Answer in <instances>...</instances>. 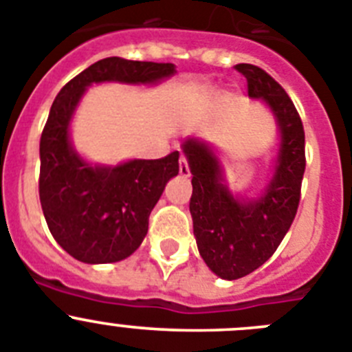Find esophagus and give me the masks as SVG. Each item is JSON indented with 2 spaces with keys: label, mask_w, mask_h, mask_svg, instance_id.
<instances>
[{
  "label": "esophagus",
  "mask_w": 352,
  "mask_h": 352,
  "mask_svg": "<svg viewBox=\"0 0 352 352\" xmlns=\"http://www.w3.org/2000/svg\"><path fill=\"white\" fill-rule=\"evenodd\" d=\"M179 173L182 177H189L191 175V170H189V163H188V157L186 156H180L179 161Z\"/></svg>",
  "instance_id": "obj_1"
}]
</instances>
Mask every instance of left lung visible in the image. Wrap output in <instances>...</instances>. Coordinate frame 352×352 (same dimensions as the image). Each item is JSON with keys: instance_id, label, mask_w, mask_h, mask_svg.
Instances as JSON below:
<instances>
[{"instance_id": "8db88e82", "label": "left lung", "mask_w": 352, "mask_h": 352, "mask_svg": "<svg viewBox=\"0 0 352 352\" xmlns=\"http://www.w3.org/2000/svg\"><path fill=\"white\" fill-rule=\"evenodd\" d=\"M247 78V93L263 98L277 117L280 153L274 179L254 201H240L221 184L217 157L201 142L182 144L192 173V215L198 251L207 267L219 277H245L272 258L294 221L305 172V131L302 119L283 85L254 65L235 66Z\"/></svg>"}]
</instances>
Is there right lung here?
Segmentation results:
<instances>
[{"mask_svg": "<svg viewBox=\"0 0 352 352\" xmlns=\"http://www.w3.org/2000/svg\"><path fill=\"white\" fill-rule=\"evenodd\" d=\"M175 74L172 63L105 58L59 91L40 138L38 192L56 242L82 263H116L137 251L148 215L179 173V151L161 160H133L119 166H91L68 140V124L82 93L93 82L151 84Z\"/></svg>", "mask_w": 352, "mask_h": 352, "instance_id": "obj_1", "label": "right lung"}]
</instances>
